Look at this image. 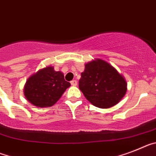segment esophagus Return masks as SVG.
<instances>
[{
    "label": "esophagus",
    "instance_id": "1",
    "mask_svg": "<svg viewBox=\"0 0 156 156\" xmlns=\"http://www.w3.org/2000/svg\"><path fill=\"white\" fill-rule=\"evenodd\" d=\"M70 84H71V86H77V81L76 80H72L71 82H70Z\"/></svg>",
    "mask_w": 156,
    "mask_h": 156
}]
</instances>
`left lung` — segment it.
<instances>
[{
	"instance_id": "left-lung-1",
	"label": "left lung",
	"mask_w": 156,
	"mask_h": 156,
	"mask_svg": "<svg viewBox=\"0 0 156 156\" xmlns=\"http://www.w3.org/2000/svg\"><path fill=\"white\" fill-rule=\"evenodd\" d=\"M78 86L88 101L100 108L115 106L126 93L125 79L112 66L100 59L86 63Z\"/></svg>"
}]
</instances>
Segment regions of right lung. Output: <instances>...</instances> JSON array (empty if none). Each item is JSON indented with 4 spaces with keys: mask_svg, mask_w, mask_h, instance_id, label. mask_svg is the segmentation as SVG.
I'll return each instance as SVG.
<instances>
[{
    "mask_svg": "<svg viewBox=\"0 0 156 156\" xmlns=\"http://www.w3.org/2000/svg\"><path fill=\"white\" fill-rule=\"evenodd\" d=\"M60 71L48 67L40 70L28 78L24 87L27 101L40 108L51 107L57 102L65 90L70 87Z\"/></svg>",
    "mask_w": 156,
    "mask_h": 156,
    "instance_id": "1",
    "label": "right lung"
}]
</instances>
